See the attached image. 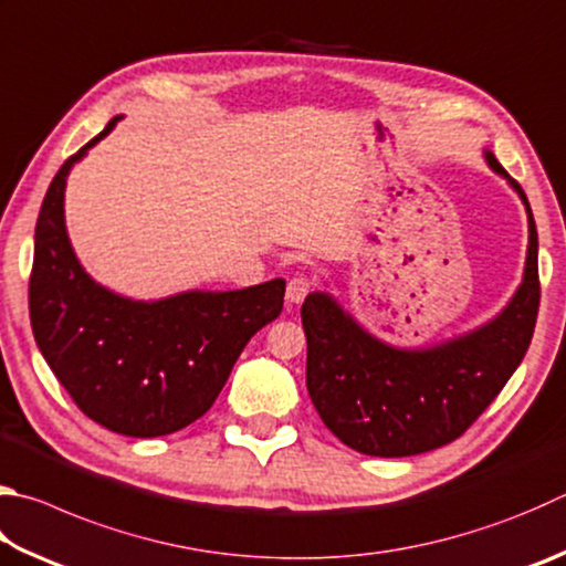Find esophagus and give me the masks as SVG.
Instances as JSON below:
<instances>
[{"mask_svg":"<svg viewBox=\"0 0 566 566\" xmlns=\"http://www.w3.org/2000/svg\"><path fill=\"white\" fill-rule=\"evenodd\" d=\"M310 292H312V282L306 280V276H294V280H290V284H286V302L300 304Z\"/></svg>","mask_w":566,"mask_h":566,"instance_id":"esophagus-1","label":"esophagus"}]
</instances>
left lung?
I'll use <instances>...</instances> for the list:
<instances>
[{
    "label": "left lung",
    "mask_w": 566,
    "mask_h": 566,
    "mask_svg": "<svg viewBox=\"0 0 566 566\" xmlns=\"http://www.w3.org/2000/svg\"><path fill=\"white\" fill-rule=\"evenodd\" d=\"M527 212L522 282L490 322L426 346H394L361 326L328 290L302 304L306 388L324 426L364 455L406 458L453 443L517 371L539 310L537 228L527 195L485 148Z\"/></svg>",
    "instance_id": "8db88e82"
}]
</instances>
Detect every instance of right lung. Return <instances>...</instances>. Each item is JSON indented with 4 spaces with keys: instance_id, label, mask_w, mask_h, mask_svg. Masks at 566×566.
I'll use <instances>...</instances> for the list:
<instances>
[{
    "instance_id": "add662e5",
    "label": "right lung",
    "mask_w": 566,
    "mask_h": 566,
    "mask_svg": "<svg viewBox=\"0 0 566 566\" xmlns=\"http://www.w3.org/2000/svg\"><path fill=\"white\" fill-rule=\"evenodd\" d=\"M123 116L51 180L34 232L29 314L41 356L84 413L113 433L168 436L208 413L242 348L284 304V280L130 300L98 284L71 248L69 172Z\"/></svg>"
}]
</instances>
